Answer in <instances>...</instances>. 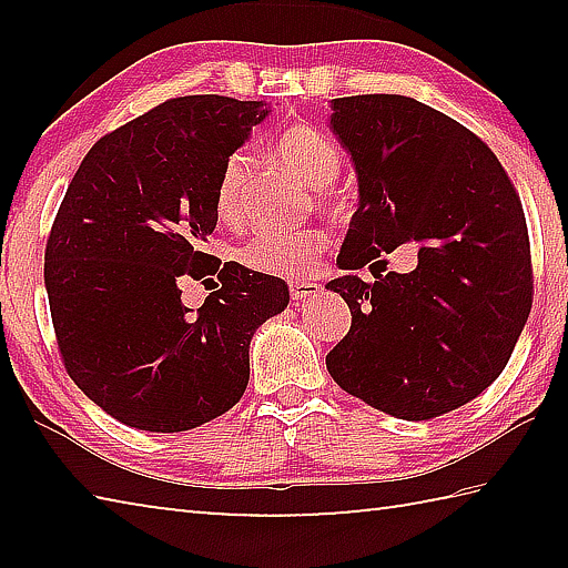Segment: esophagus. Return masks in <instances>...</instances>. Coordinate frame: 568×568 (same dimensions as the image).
<instances>
[{
    "label": "esophagus",
    "instance_id": "obj_1",
    "mask_svg": "<svg viewBox=\"0 0 568 568\" xmlns=\"http://www.w3.org/2000/svg\"><path fill=\"white\" fill-rule=\"evenodd\" d=\"M321 293V283L318 281H291V295L293 301H307V297H315Z\"/></svg>",
    "mask_w": 568,
    "mask_h": 568
}]
</instances>
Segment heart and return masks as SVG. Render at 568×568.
<instances>
[{
	"mask_svg": "<svg viewBox=\"0 0 568 568\" xmlns=\"http://www.w3.org/2000/svg\"><path fill=\"white\" fill-rule=\"evenodd\" d=\"M277 152L301 175L311 187H328L338 178L341 150L331 134L315 128H293L285 130L277 140ZM250 158L243 150L233 152L225 160L215 185V213L225 223H237L240 207H243V187L247 180ZM331 205L328 197H323ZM325 247L323 230H263L237 250L240 263L255 273L265 275H305L311 271L315 257Z\"/></svg>",
	"mask_w": 568,
	"mask_h": 568,
	"instance_id": "1",
	"label": "heart"
}]
</instances>
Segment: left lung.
Listing matches in <instances>:
<instances>
[{"instance_id":"8db88e82","label":"left lung","mask_w":568,"mask_h":568,"mask_svg":"<svg viewBox=\"0 0 568 568\" xmlns=\"http://www.w3.org/2000/svg\"><path fill=\"white\" fill-rule=\"evenodd\" d=\"M331 110L361 197L338 267L358 271L403 243L418 245V265L325 285L353 315L325 365L345 393L388 416L436 418L501 376L531 313L521 200L486 142L428 104L355 94Z\"/></svg>"}]
</instances>
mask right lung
<instances>
[{
  "label": "right lung",
  "mask_w": 568,
  "mask_h": 568,
  "mask_svg": "<svg viewBox=\"0 0 568 568\" xmlns=\"http://www.w3.org/2000/svg\"><path fill=\"white\" fill-rule=\"evenodd\" d=\"M263 102L190 94L94 142L44 250L64 368L124 426L178 434L243 398L250 338L291 301L281 277L203 253L225 160L267 118ZM221 287L192 312L181 283Z\"/></svg>",
  "instance_id": "add662e5"
}]
</instances>
